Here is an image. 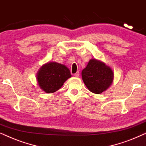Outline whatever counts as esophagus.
Listing matches in <instances>:
<instances>
[{
    "instance_id": "1",
    "label": "esophagus",
    "mask_w": 146,
    "mask_h": 146,
    "mask_svg": "<svg viewBox=\"0 0 146 146\" xmlns=\"http://www.w3.org/2000/svg\"><path fill=\"white\" fill-rule=\"evenodd\" d=\"M79 75H80V72H77L76 73H75L74 74V76H76V77H78Z\"/></svg>"
}]
</instances>
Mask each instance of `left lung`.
<instances>
[{"label":"left lung","instance_id":"obj_1","mask_svg":"<svg viewBox=\"0 0 146 146\" xmlns=\"http://www.w3.org/2000/svg\"><path fill=\"white\" fill-rule=\"evenodd\" d=\"M84 83L90 91L100 94L106 90L113 80V72L110 66L96 59L90 60L82 71Z\"/></svg>","mask_w":146,"mask_h":146}]
</instances>
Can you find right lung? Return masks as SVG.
<instances>
[{
	"label": "right lung",
	"instance_id": "right-lung-1",
	"mask_svg": "<svg viewBox=\"0 0 146 146\" xmlns=\"http://www.w3.org/2000/svg\"><path fill=\"white\" fill-rule=\"evenodd\" d=\"M72 76L70 71L65 65L52 62L42 65L37 72L39 87L46 93L55 92Z\"/></svg>",
	"mask_w": 146,
	"mask_h": 146
}]
</instances>
